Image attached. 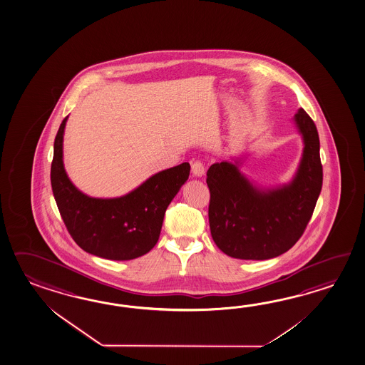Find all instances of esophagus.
Listing matches in <instances>:
<instances>
[{
  "instance_id": "1",
  "label": "esophagus",
  "mask_w": 365,
  "mask_h": 365,
  "mask_svg": "<svg viewBox=\"0 0 365 365\" xmlns=\"http://www.w3.org/2000/svg\"><path fill=\"white\" fill-rule=\"evenodd\" d=\"M191 171H192V175H194V177L201 178V177L204 175V173H205V170H204V165L201 164L200 161H196V163H194L192 166H191Z\"/></svg>"
}]
</instances>
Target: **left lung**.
<instances>
[{
	"instance_id": "8db88e82",
	"label": "left lung",
	"mask_w": 365,
	"mask_h": 365,
	"mask_svg": "<svg viewBox=\"0 0 365 365\" xmlns=\"http://www.w3.org/2000/svg\"><path fill=\"white\" fill-rule=\"evenodd\" d=\"M303 153L292 178L262 186L242 171L246 155L209 168V226L217 247L240 260H268L289 251L312 217L322 187L320 139L304 109L292 118Z\"/></svg>"
}]
</instances>
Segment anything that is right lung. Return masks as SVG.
Instances as JSON below:
<instances>
[{
    "label": "right lung",
    "mask_w": 365,
    "mask_h": 365,
    "mask_svg": "<svg viewBox=\"0 0 365 365\" xmlns=\"http://www.w3.org/2000/svg\"><path fill=\"white\" fill-rule=\"evenodd\" d=\"M62 120L54 139L51 182L67 230L86 252L108 260L140 257L156 246L166 209L190 175V164L158 171L118 197L84 194L68 178L63 164Z\"/></svg>",
    "instance_id": "1"
}]
</instances>
